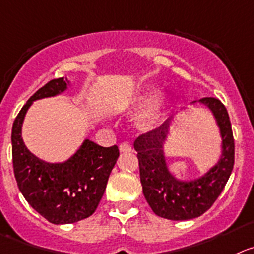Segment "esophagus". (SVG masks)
<instances>
[{
    "label": "esophagus",
    "mask_w": 254,
    "mask_h": 254,
    "mask_svg": "<svg viewBox=\"0 0 254 254\" xmlns=\"http://www.w3.org/2000/svg\"><path fill=\"white\" fill-rule=\"evenodd\" d=\"M119 150L122 151V153H127V151L131 150V144H130L129 141H124V143L120 144Z\"/></svg>",
    "instance_id": "34e87169"
}]
</instances>
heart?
Wrapping results in <instances>:
<instances>
[{
    "label": "heart",
    "instance_id": "1",
    "mask_svg": "<svg viewBox=\"0 0 254 254\" xmlns=\"http://www.w3.org/2000/svg\"><path fill=\"white\" fill-rule=\"evenodd\" d=\"M148 105L149 106L139 119V127L143 130H150L159 124L165 111V99L163 96H158L155 90L146 89L135 95L127 106L129 111H138Z\"/></svg>",
    "mask_w": 254,
    "mask_h": 254
}]
</instances>
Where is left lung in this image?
Here are the masks:
<instances>
[{
  "mask_svg": "<svg viewBox=\"0 0 254 254\" xmlns=\"http://www.w3.org/2000/svg\"><path fill=\"white\" fill-rule=\"evenodd\" d=\"M199 103L212 111L222 136L220 159L203 177L181 181L168 169L164 143L172 119L141 134L134 141L146 202L156 215L170 220L193 219L207 212L222 193L233 170L234 139L226 106L215 98H203Z\"/></svg>",
  "mask_w": 254,
  "mask_h": 254,
  "instance_id": "obj_1",
  "label": "left lung"
}]
</instances>
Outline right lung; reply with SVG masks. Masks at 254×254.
Wrapping results in <instances>:
<instances>
[{"label": "right lung", "mask_w": 254, "mask_h": 254, "mask_svg": "<svg viewBox=\"0 0 254 254\" xmlns=\"http://www.w3.org/2000/svg\"><path fill=\"white\" fill-rule=\"evenodd\" d=\"M67 79H54L37 90L23 105L12 125L13 173L28 204L50 223L68 224L90 217L106 189L109 175L119 158V149L85 139L64 163H47L26 148L22 123L32 101L56 96L67 89Z\"/></svg>", "instance_id": "1"}]
</instances>
